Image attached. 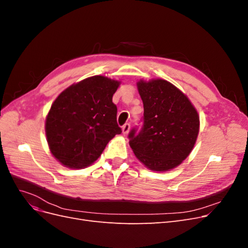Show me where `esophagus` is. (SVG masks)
<instances>
[{"mask_svg":"<svg viewBox=\"0 0 248 248\" xmlns=\"http://www.w3.org/2000/svg\"><path fill=\"white\" fill-rule=\"evenodd\" d=\"M129 129H130V123H125V124L122 126V132H123L124 134L128 133Z\"/></svg>","mask_w":248,"mask_h":248,"instance_id":"34e87169","label":"esophagus"}]
</instances>
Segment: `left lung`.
Masks as SVG:
<instances>
[{"label": "left lung", "instance_id": "obj_1", "mask_svg": "<svg viewBox=\"0 0 248 248\" xmlns=\"http://www.w3.org/2000/svg\"><path fill=\"white\" fill-rule=\"evenodd\" d=\"M144 103L140 131L133 127L129 145L137 158L157 171L178 167L196 144L200 119L189 99L170 82L153 79L138 82Z\"/></svg>", "mask_w": 248, "mask_h": 248}]
</instances>
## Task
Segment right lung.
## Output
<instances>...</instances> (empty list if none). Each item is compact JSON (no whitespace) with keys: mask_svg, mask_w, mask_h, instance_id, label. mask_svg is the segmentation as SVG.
<instances>
[{"mask_svg":"<svg viewBox=\"0 0 248 248\" xmlns=\"http://www.w3.org/2000/svg\"><path fill=\"white\" fill-rule=\"evenodd\" d=\"M120 81L95 76L67 88L51 104L46 122L47 142L67 168L93 163L122 129L112 102Z\"/></svg>","mask_w":248,"mask_h":248,"instance_id":"right-lung-1","label":"right lung"}]
</instances>
